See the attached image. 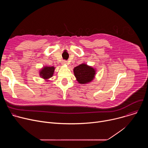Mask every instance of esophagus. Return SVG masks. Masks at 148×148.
I'll use <instances>...</instances> for the list:
<instances>
[{
    "mask_svg": "<svg viewBox=\"0 0 148 148\" xmlns=\"http://www.w3.org/2000/svg\"><path fill=\"white\" fill-rule=\"evenodd\" d=\"M67 63V61H66V60H63V61H62V64H66Z\"/></svg>",
    "mask_w": 148,
    "mask_h": 148,
    "instance_id": "34e87169",
    "label": "esophagus"
}]
</instances>
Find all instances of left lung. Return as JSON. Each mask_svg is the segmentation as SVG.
Returning <instances> with one entry per match:
<instances>
[{"label": "left lung", "mask_w": 148, "mask_h": 148, "mask_svg": "<svg viewBox=\"0 0 148 148\" xmlns=\"http://www.w3.org/2000/svg\"><path fill=\"white\" fill-rule=\"evenodd\" d=\"M74 73L77 80L80 84H86L91 81L95 74L94 69L84 64L75 67Z\"/></svg>", "instance_id": "8db88e82"}]
</instances>
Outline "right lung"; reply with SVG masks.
<instances>
[{"mask_svg": "<svg viewBox=\"0 0 148 148\" xmlns=\"http://www.w3.org/2000/svg\"><path fill=\"white\" fill-rule=\"evenodd\" d=\"M54 71V67H44L40 71V75L45 79H48L51 77Z\"/></svg>", "mask_w": 148, "mask_h": 148, "instance_id": "1", "label": "right lung"}]
</instances>
